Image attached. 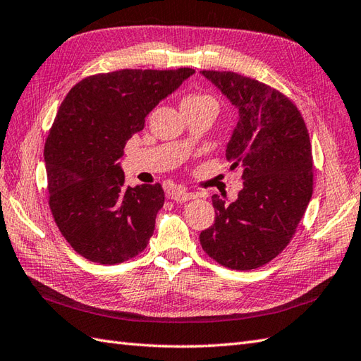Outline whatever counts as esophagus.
Returning <instances> with one entry per match:
<instances>
[{"label":"esophagus","mask_w":361,"mask_h":361,"mask_svg":"<svg viewBox=\"0 0 361 361\" xmlns=\"http://www.w3.org/2000/svg\"><path fill=\"white\" fill-rule=\"evenodd\" d=\"M171 199H174L176 202H187V201H191V199H195L196 195L195 193H190V191H185V190H173L170 193Z\"/></svg>","instance_id":"obj_1"}]
</instances>
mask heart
<instances>
[{"instance_id":"b5f03b06","label":"heart","mask_w":361,"mask_h":361,"mask_svg":"<svg viewBox=\"0 0 361 361\" xmlns=\"http://www.w3.org/2000/svg\"><path fill=\"white\" fill-rule=\"evenodd\" d=\"M182 103H210V105L216 106V102L210 95H205V94H191L187 95L185 99L182 100Z\"/></svg>"}]
</instances>
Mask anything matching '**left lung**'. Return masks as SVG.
Wrapping results in <instances>:
<instances>
[{"label": "left lung", "mask_w": 361, "mask_h": 361, "mask_svg": "<svg viewBox=\"0 0 361 361\" xmlns=\"http://www.w3.org/2000/svg\"><path fill=\"white\" fill-rule=\"evenodd\" d=\"M201 74L238 108L226 157L230 168L243 166L244 187L230 205L213 195L214 224L199 239L221 266L258 269L290 243L312 197L307 128L293 102L269 85L230 71Z\"/></svg>", "instance_id": "left-lung-1"}]
</instances>
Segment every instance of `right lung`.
<instances>
[{"instance_id":"1","label":"right lung","mask_w":361,"mask_h":361,"mask_svg":"<svg viewBox=\"0 0 361 361\" xmlns=\"http://www.w3.org/2000/svg\"><path fill=\"white\" fill-rule=\"evenodd\" d=\"M195 69H122L78 82L46 139L49 207L61 235L83 258L118 264L147 248L164 207L160 183L126 187L117 160L145 117Z\"/></svg>"}]
</instances>
